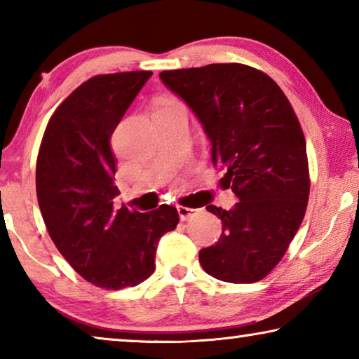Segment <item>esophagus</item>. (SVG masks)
<instances>
[{
	"label": "esophagus",
	"instance_id": "1",
	"mask_svg": "<svg viewBox=\"0 0 359 359\" xmlns=\"http://www.w3.org/2000/svg\"><path fill=\"white\" fill-rule=\"evenodd\" d=\"M177 212H179V217L180 220H190V218H193L194 215L198 214V209H191V208H184V205H179L177 208Z\"/></svg>",
	"mask_w": 359,
	"mask_h": 359
}]
</instances>
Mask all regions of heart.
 <instances>
[{
    "mask_svg": "<svg viewBox=\"0 0 359 359\" xmlns=\"http://www.w3.org/2000/svg\"><path fill=\"white\" fill-rule=\"evenodd\" d=\"M177 104H180V102H177L175 100H168L165 104H163L161 107H169V106H177Z\"/></svg>",
    "mask_w": 359,
    "mask_h": 359,
    "instance_id": "heart-1",
    "label": "heart"
}]
</instances>
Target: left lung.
<instances>
[{
	"label": "left lung",
	"instance_id": "8db88e82",
	"mask_svg": "<svg viewBox=\"0 0 359 359\" xmlns=\"http://www.w3.org/2000/svg\"><path fill=\"white\" fill-rule=\"evenodd\" d=\"M184 100L212 144L222 184L238 196L233 209L208 205L222 236L199 252L209 276L253 283L278 264L306 214L311 179L306 139L282 88L252 66L217 63L160 72Z\"/></svg>",
	"mask_w": 359,
	"mask_h": 359
}]
</instances>
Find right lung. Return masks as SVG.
Wrapping results in <instances>:
<instances>
[{
  "label": "right lung",
  "mask_w": 359,
  "mask_h": 359,
  "mask_svg": "<svg viewBox=\"0 0 359 359\" xmlns=\"http://www.w3.org/2000/svg\"><path fill=\"white\" fill-rule=\"evenodd\" d=\"M151 71L101 74L48 120L36 161V193L48 236L79 276L104 290L136 287L155 271L158 241L179 223L174 205L141 214L114 198L111 136Z\"/></svg>",
  "instance_id": "add662e5"
}]
</instances>
